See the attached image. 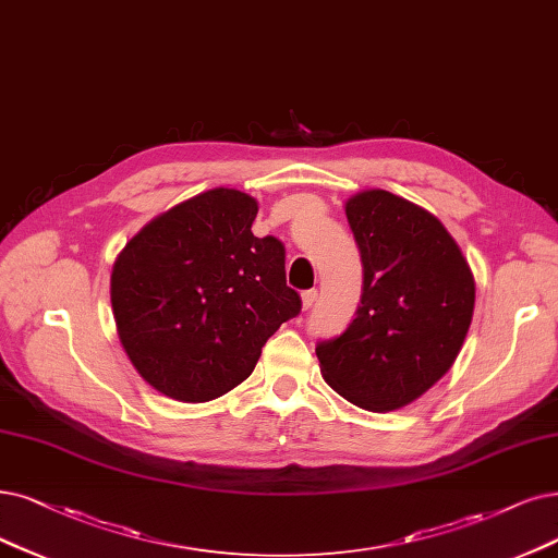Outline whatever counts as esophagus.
Segmentation results:
<instances>
[{
	"instance_id": "34e87169",
	"label": "esophagus",
	"mask_w": 558,
	"mask_h": 558,
	"mask_svg": "<svg viewBox=\"0 0 558 558\" xmlns=\"http://www.w3.org/2000/svg\"><path fill=\"white\" fill-rule=\"evenodd\" d=\"M315 301H317V290L303 292V311H311V307L315 305Z\"/></svg>"
}]
</instances>
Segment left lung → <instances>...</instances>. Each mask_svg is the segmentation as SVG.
Listing matches in <instances>:
<instances>
[{"instance_id": "8db88e82", "label": "left lung", "mask_w": 558, "mask_h": 558, "mask_svg": "<svg viewBox=\"0 0 558 558\" xmlns=\"http://www.w3.org/2000/svg\"><path fill=\"white\" fill-rule=\"evenodd\" d=\"M361 262L356 317L317 342L326 384L367 411L421 398L456 363L476 284L446 227L388 191H363L344 206Z\"/></svg>"}]
</instances>
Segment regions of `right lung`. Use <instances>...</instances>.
I'll list each match as a JSON object with an SVG mask.
<instances>
[{"label":"right lung","instance_id":"obj_1","mask_svg":"<svg viewBox=\"0 0 558 558\" xmlns=\"http://www.w3.org/2000/svg\"><path fill=\"white\" fill-rule=\"evenodd\" d=\"M257 202L214 189L160 214L119 253L110 299L140 377L179 402H209L251 377L262 347L301 313L284 245L255 236Z\"/></svg>","mask_w":558,"mask_h":558}]
</instances>
